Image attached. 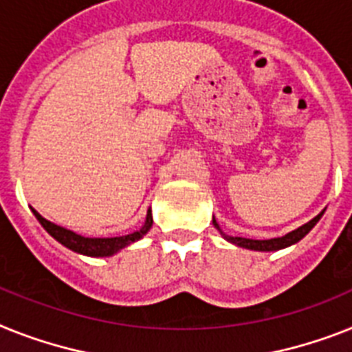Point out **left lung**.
<instances>
[{
	"mask_svg": "<svg viewBox=\"0 0 352 352\" xmlns=\"http://www.w3.org/2000/svg\"><path fill=\"white\" fill-rule=\"evenodd\" d=\"M322 214H324V210L318 214L316 217H313L311 221L306 223V225L298 226L297 230L289 232V234L283 235V237H274V239H264V241H259V239H246V237H232V235H226L223 234L221 228H219V225H217L216 219H212V223H214V226H216L217 230L221 232V235L225 237L228 243H234V245L241 246V248H248V250H257V252H275V250H280V248H286V246H292L295 245V243H298V241L304 237V235L307 234V232L311 230L313 226L318 223V219L322 217Z\"/></svg>",
	"mask_w": 352,
	"mask_h": 352,
	"instance_id": "8db88e82",
	"label": "left lung"
}]
</instances>
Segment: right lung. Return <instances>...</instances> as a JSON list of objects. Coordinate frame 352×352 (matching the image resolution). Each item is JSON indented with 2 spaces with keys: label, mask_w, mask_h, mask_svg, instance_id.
Listing matches in <instances>:
<instances>
[{
  "label": "right lung",
  "mask_w": 352,
  "mask_h": 352,
  "mask_svg": "<svg viewBox=\"0 0 352 352\" xmlns=\"http://www.w3.org/2000/svg\"><path fill=\"white\" fill-rule=\"evenodd\" d=\"M32 212H34V216L37 217V221L41 223V226H43L55 241H59L60 245L66 246V248L74 250L77 254L88 255V257H109V255L117 254L122 248L129 246L131 243L142 239V237L149 232L151 226H153V214H151V210H147V217H145L144 226H142L138 232L120 235V237H84V235H78L75 234V232L68 230V228H63V226L48 221V219H45V217L41 216L36 208H32Z\"/></svg>",
  "instance_id": "add662e5"
}]
</instances>
